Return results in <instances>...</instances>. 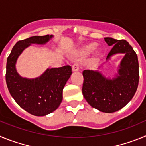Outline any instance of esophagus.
<instances>
[{"mask_svg":"<svg viewBox=\"0 0 146 146\" xmlns=\"http://www.w3.org/2000/svg\"><path fill=\"white\" fill-rule=\"evenodd\" d=\"M79 69L80 64L78 62H76V63H74V64H73V66H72V70H73V72H77V71H79Z\"/></svg>","mask_w":146,"mask_h":146,"instance_id":"obj_1","label":"esophagus"}]
</instances>
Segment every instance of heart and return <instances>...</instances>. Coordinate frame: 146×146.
Segmentation results:
<instances>
[{
    "instance_id": "obj_1",
    "label": "heart",
    "mask_w": 146,
    "mask_h": 146,
    "mask_svg": "<svg viewBox=\"0 0 146 146\" xmlns=\"http://www.w3.org/2000/svg\"><path fill=\"white\" fill-rule=\"evenodd\" d=\"M94 47H95V44H94L88 45V46H87V47H86V52H89V51L92 50Z\"/></svg>"
}]
</instances>
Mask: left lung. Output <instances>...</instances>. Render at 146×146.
<instances>
[{"label":"left lung","mask_w":146,"mask_h":146,"mask_svg":"<svg viewBox=\"0 0 146 146\" xmlns=\"http://www.w3.org/2000/svg\"><path fill=\"white\" fill-rule=\"evenodd\" d=\"M104 41L113 47L107 60L115 54H125L118 74L111 80L98 71L84 70L82 91L91 107L103 113H111L122 109L135 95L139 82V64L136 52L126 40L106 37Z\"/></svg>","instance_id":"left-lung-1"}]
</instances>
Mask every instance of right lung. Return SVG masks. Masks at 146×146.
<instances>
[{
  "mask_svg": "<svg viewBox=\"0 0 146 146\" xmlns=\"http://www.w3.org/2000/svg\"><path fill=\"white\" fill-rule=\"evenodd\" d=\"M52 35L36 36L19 41L12 48L6 63V81L10 94L23 110L36 116L55 111L63 99V89L72 74L71 66L47 69L39 77L23 78L16 70L17 59L31 44H44Z\"/></svg>",
  "mask_w": 146,
  "mask_h": 146,
  "instance_id": "obj_1",
  "label": "right lung"
}]
</instances>
